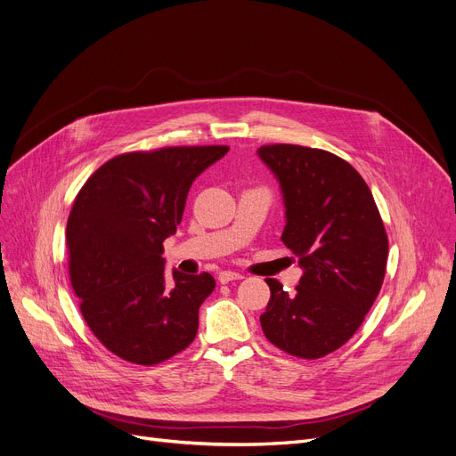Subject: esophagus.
Instances as JSON below:
<instances>
[{"label": "esophagus", "instance_id": "1", "mask_svg": "<svg viewBox=\"0 0 456 456\" xmlns=\"http://www.w3.org/2000/svg\"><path fill=\"white\" fill-rule=\"evenodd\" d=\"M242 273H239V272H231V270H224V272H220V275H217V281H220L222 285H225V283H231V281H234V280H242Z\"/></svg>", "mask_w": 456, "mask_h": 456}]
</instances>
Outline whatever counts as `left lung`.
Masks as SVG:
<instances>
[{
  "label": "left lung",
  "mask_w": 456,
  "mask_h": 456,
  "mask_svg": "<svg viewBox=\"0 0 456 456\" xmlns=\"http://www.w3.org/2000/svg\"><path fill=\"white\" fill-rule=\"evenodd\" d=\"M261 160L280 181L283 244L304 275L294 292L266 280V339L296 358L316 360L343 346L380 292L387 234L362 175L343 158L300 145H265Z\"/></svg>",
  "instance_id": "obj_1"
}]
</instances>
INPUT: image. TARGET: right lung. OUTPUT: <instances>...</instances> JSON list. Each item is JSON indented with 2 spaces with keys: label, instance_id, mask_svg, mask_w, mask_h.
I'll return each instance as SVG.
<instances>
[{
  "label": "right lung",
  "instance_id": "right-lung-1",
  "mask_svg": "<svg viewBox=\"0 0 456 456\" xmlns=\"http://www.w3.org/2000/svg\"><path fill=\"white\" fill-rule=\"evenodd\" d=\"M229 147H166L118 154L76 195L69 224V273L94 338L118 358L162 363L183 352L200 326L216 281L173 270L164 240L183 220L191 183Z\"/></svg>",
  "mask_w": 456,
  "mask_h": 456
}]
</instances>
